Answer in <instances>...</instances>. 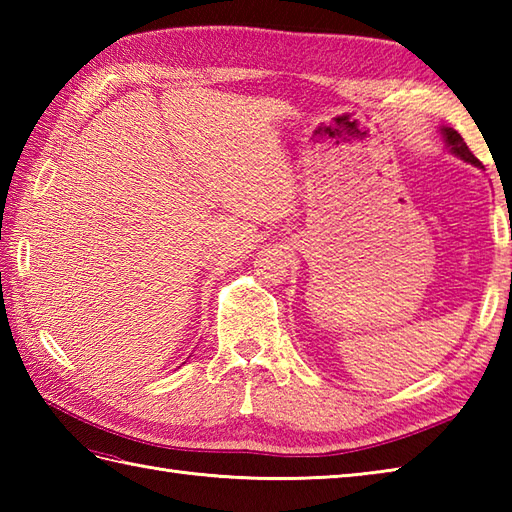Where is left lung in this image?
<instances>
[{
  "label": "left lung",
  "instance_id": "1",
  "mask_svg": "<svg viewBox=\"0 0 512 512\" xmlns=\"http://www.w3.org/2000/svg\"><path fill=\"white\" fill-rule=\"evenodd\" d=\"M440 134H442V140H444V147L449 149V154L458 156L460 160H464V162H471V165L484 169V167H482V162L477 160V158L471 154V149L466 147L464 138H462L458 132H455L453 127H440Z\"/></svg>",
  "mask_w": 512,
  "mask_h": 512
}]
</instances>
